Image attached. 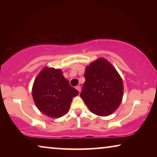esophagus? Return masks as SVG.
<instances>
[{"mask_svg":"<svg viewBox=\"0 0 157 157\" xmlns=\"http://www.w3.org/2000/svg\"><path fill=\"white\" fill-rule=\"evenodd\" d=\"M76 89L78 90L79 93H80V92H81V86H77L76 87Z\"/></svg>","mask_w":157,"mask_h":157,"instance_id":"34e87169","label":"esophagus"}]
</instances>
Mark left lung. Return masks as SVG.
<instances>
[{
    "instance_id": "8db88e82",
    "label": "left lung",
    "mask_w": 157,
    "mask_h": 157,
    "mask_svg": "<svg viewBox=\"0 0 157 157\" xmlns=\"http://www.w3.org/2000/svg\"><path fill=\"white\" fill-rule=\"evenodd\" d=\"M84 77L80 96L89 110L100 117L114 112L123 98L124 84L112 64L98 58L86 67Z\"/></svg>"
}]
</instances>
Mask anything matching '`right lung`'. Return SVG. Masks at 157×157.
Segmentation results:
<instances>
[{"label":"right lung","instance_id":"1","mask_svg":"<svg viewBox=\"0 0 157 157\" xmlns=\"http://www.w3.org/2000/svg\"><path fill=\"white\" fill-rule=\"evenodd\" d=\"M78 94L61 69L48 66L40 71L32 87V96L38 110L54 119L68 112L73 98Z\"/></svg>","mask_w":157,"mask_h":157}]
</instances>
